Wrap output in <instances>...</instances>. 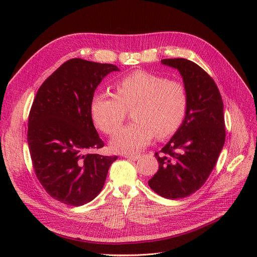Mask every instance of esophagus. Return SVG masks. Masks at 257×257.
I'll return each instance as SVG.
<instances>
[{
    "label": "esophagus",
    "instance_id": "1",
    "mask_svg": "<svg viewBox=\"0 0 257 257\" xmlns=\"http://www.w3.org/2000/svg\"><path fill=\"white\" fill-rule=\"evenodd\" d=\"M126 158L131 159V160H138L141 158V155H137V154H126L125 155Z\"/></svg>",
    "mask_w": 257,
    "mask_h": 257
}]
</instances>
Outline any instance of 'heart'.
<instances>
[{"label":"heart","mask_w":257,"mask_h":257,"mask_svg":"<svg viewBox=\"0 0 257 257\" xmlns=\"http://www.w3.org/2000/svg\"><path fill=\"white\" fill-rule=\"evenodd\" d=\"M114 89L115 94H94L90 110L96 126L107 136H113L132 109L136 121L121 129L111 141L115 152H139L155 136L170 138L184 123L190 98L180 81L137 70L116 80Z\"/></svg>","instance_id":"1"}]
</instances>
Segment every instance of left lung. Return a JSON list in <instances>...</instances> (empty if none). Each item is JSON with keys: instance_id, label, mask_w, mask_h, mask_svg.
Returning <instances> with one entry per match:
<instances>
[{"instance_id": "left-lung-1", "label": "left lung", "mask_w": 257, "mask_h": 257, "mask_svg": "<svg viewBox=\"0 0 257 257\" xmlns=\"http://www.w3.org/2000/svg\"><path fill=\"white\" fill-rule=\"evenodd\" d=\"M183 78L188 92L184 123L171 141L155 153L159 169L148 181L159 196L181 199L205 183L225 143V119L221 93L213 79L185 58L163 59Z\"/></svg>"}]
</instances>
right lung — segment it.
Listing matches in <instances>:
<instances>
[{
    "label": "right lung",
    "instance_id": "1",
    "mask_svg": "<svg viewBox=\"0 0 257 257\" xmlns=\"http://www.w3.org/2000/svg\"><path fill=\"white\" fill-rule=\"evenodd\" d=\"M118 67L81 58L65 61L40 85L28 120L36 177L55 200L80 206L96 198L117 156L88 151L103 141L93 126L91 101L102 79Z\"/></svg>",
    "mask_w": 257,
    "mask_h": 257
}]
</instances>
